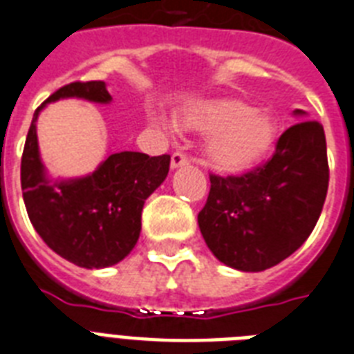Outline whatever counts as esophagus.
<instances>
[{"label": "esophagus", "mask_w": 354, "mask_h": 354, "mask_svg": "<svg viewBox=\"0 0 354 354\" xmlns=\"http://www.w3.org/2000/svg\"><path fill=\"white\" fill-rule=\"evenodd\" d=\"M188 162H190V160H188V155H186V153L177 151L171 155V169L180 168V166H186Z\"/></svg>", "instance_id": "obj_1"}]
</instances>
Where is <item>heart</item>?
<instances>
[{"mask_svg": "<svg viewBox=\"0 0 354 354\" xmlns=\"http://www.w3.org/2000/svg\"><path fill=\"white\" fill-rule=\"evenodd\" d=\"M186 131L210 133L205 158L220 171H242L270 153L277 140V122L248 101L221 97L196 103L177 116Z\"/></svg>", "mask_w": 354, "mask_h": 354, "instance_id": "heart-1", "label": "heart"}]
</instances>
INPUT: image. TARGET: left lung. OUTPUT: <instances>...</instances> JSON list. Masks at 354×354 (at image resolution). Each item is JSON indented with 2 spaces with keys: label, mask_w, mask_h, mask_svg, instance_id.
<instances>
[{
  "label": "left lung",
  "mask_w": 354,
  "mask_h": 354,
  "mask_svg": "<svg viewBox=\"0 0 354 354\" xmlns=\"http://www.w3.org/2000/svg\"><path fill=\"white\" fill-rule=\"evenodd\" d=\"M327 188L325 131L319 122L305 120L281 134L264 166L242 175H210L197 223L220 262L240 271H264L310 236Z\"/></svg>",
  "instance_id": "8db88e82"
}]
</instances>
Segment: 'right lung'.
I'll use <instances>...</instances> for the list:
<instances>
[{"mask_svg": "<svg viewBox=\"0 0 354 354\" xmlns=\"http://www.w3.org/2000/svg\"><path fill=\"white\" fill-rule=\"evenodd\" d=\"M64 97L111 103L103 81L70 83L51 94L32 116L21 155V190L35 231L49 249L79 268L118 264L138 242L144 203L169 171V155L112 153L94 174L51 183L38 153L37 120L44 106Z\"/></svg>", "mask_w": 354, "mask_h": 354, "instance_id": "1", "label": "right lung"}]
</instances>
